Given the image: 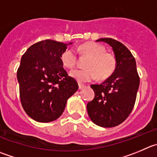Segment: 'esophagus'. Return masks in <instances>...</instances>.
Returning <instances> with one entry per match:
<instances>
[{
    "mask_svg": "<svg viewBox=\"0 0 157 157\" xmlns=\"http://www.w3.org/2000/svg\"><path fill=\"white\" fill-rule=\"evenodd\" d=\"M84 87H85L84 85L81 84V83H78V89H82Z\"/></svg>",
    "mask_w": 157,
    "mask_h": 157,
    "instance_id": "esophagus-1",
    "label": "esophagus"
}]
</instances>
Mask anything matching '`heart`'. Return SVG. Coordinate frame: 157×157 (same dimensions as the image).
<instances>
[{
	"label": "heart",
	"instance_id": "b5f03b06",
	"mask_svg": "<svg viewBox=\"0 0 157 157\" xmlns=\"http://www.w3.org/2000/svg\"><path fill=\"white\" fill-rule=\"evenodd\" d=\"M82 55L89 57L85 63L86 68L75 69L70 75L79 82H87L95 79H105L111 75L116 66V58L112 54L105 52L102 45L95 42H86L77 48ZM62 65L68 68H72L77 62V55L72 48H68L61 55Z\"/></svg>",
	"mask_w": 157,
	"mask_h": 157
}]
</instances>
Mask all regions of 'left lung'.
Returning a JSON list of instances; mask_svg holds the SVG:
<instances>
[{
  "instance_id": "obj_1",
  "label": "left lung",
  "mask_w": 157,
  "mask_h": 157,
  "mask_svg": "<svg viewBox=\"0 0 157 157\" xmlns=\"http://www.w3.org/2000/svg\"><path fill=\"white\" fill-rule=\"evenodd\" d=\"M109 44L114 52V71L100 85H92L93 100L87 104L91 120L97 126L111 128L121 124L133 109L140 86L136 60L123 44L109 38L98 39Z\"/></svg>"
}]
</instances>
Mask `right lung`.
<instances>
[{
	"instance_id": "add662e5",
	"label": "right lung",
	"mask_w": 157,
	"mask_h": 157,
	"mask_svg": "<svg viewBox=\"0 0 157 157\" xmlns=\"http://www.w3.org/2000/svg\"><path fill=\"white\" fill-rule=\"evenodd\" d=\"M71 44L44 40L32 44L21 57L17 72L21 102L25 113L37 122L60 117L67 100L78 89L60 59Z\"/></svg>"
}]
</instances>
